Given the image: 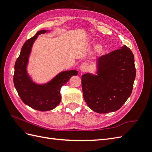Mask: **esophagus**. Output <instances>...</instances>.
<instances>
[{
  "label": "esophagus",
  "instance_id": "obj_1",
  "mask_svg": "<svg viewBox=\"0 0 152 152\" xmlns=\"http://www.w3.org/2000/svg\"><path fill=\"white\" fill-rule=\"evenodd\" d=\"M87 70H88V65H87V64L85 63H82L80 66V71L82 73H84L87 71Z\"/></svg>",
  "mask_w": 152,
  "mask_h": 152
}]
</instances>
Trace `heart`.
Masks as SVG:
<instances>
[{
  "label": "heart",
  "mask_w": 152,
  "mask_h": 152,
  "mask_svg": "<svg viewBox=\"0 0 152 152\" xmlns=\"http://www.w3.org/2000/svg\"><path fill=\"white\" fill-rule=\"evenodd\" d=\"M95 47L96 48V50H97V51H98L99 54H103V53H104V48L102 46V45H95Z\"/></svg>",
  "instance_id": "heart-1"
}]
</instances>
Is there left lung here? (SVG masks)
Wrapping results in <instances>:
<instances>
[{"label":"left lung","instance_id":"8db88e82","mask_svg":"<svg viewBox=\"0 0 152 152\" xmlns=\"http://www.w3.org/2000/svg\"><path fill=\"white\" fill-rule=\"evenodd\" d=\"M95 74L82 76L83 96L87 106L98 113L115 112L130 97L136 77L134 57L124 45L98 58Z\"/></svg>","mask_w":152,"mask_h":152}]
</instances>
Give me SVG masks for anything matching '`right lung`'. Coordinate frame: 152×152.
Masks as SVG:
<instances>
[{"label":"right lung","instance_id":"add662e5","mask_svg":"<svg viewBox=\"0 0 152 152\" xmlns=\"http://www.w3.org/2000/svg\"><path fill=\"white\" fill-rule=\"evenodd\" d=\"M50 30L38 31L33 37L26 40L23 45L20 54L15 65L14 85L22 102L30 107L41 112L51 110L61 102L60 89L73 75H77L75 70L59 72L44 84H38L33 80L27 71L32 46L38 36L49 33Z\"/></svg>","mask_w":152,"mask_h":152}]
</instances>
